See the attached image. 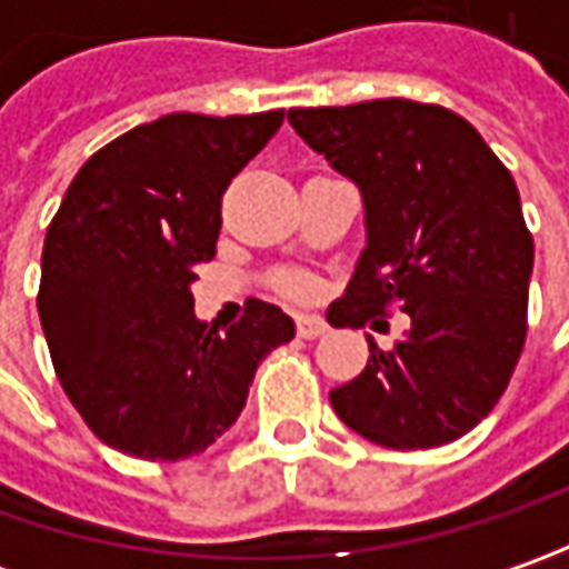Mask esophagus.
Masks as SVG:
<instances>
[{
	"label": "esophagus",
	"instance_id": "1",
	"mask_svg": "<svg viewBox=\"0 0 569 569\" xmlns=\"http://www.w3.org/2000/svg\"><path fill=\"white\" fill-rule=\"evenodd\" d=\"M326 322L319 317H297V336L300 339H319V336H326Z\"/></svg>",
	"mask_w": 569,
	"mask_h": 569
}]
</instances>
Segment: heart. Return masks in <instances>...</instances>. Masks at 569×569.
Masks as SVG:
<instances>
[{
	"label": "heart",
	"mask_w": 569,
	"mask_h": 569,
	"mask_svg": "<svg viewBox=\"0 0 569 569\" xmlns=\"http://www.w3.org/2000/svg\"><path fill=\"white\" fill-rule=\"evenodd\" d=\"M281 291L288 297H307L310 295V281L300 278V274H291V278H281Z\"/></svg>",
	"instance_id": "obj_1"
}]
</instances>
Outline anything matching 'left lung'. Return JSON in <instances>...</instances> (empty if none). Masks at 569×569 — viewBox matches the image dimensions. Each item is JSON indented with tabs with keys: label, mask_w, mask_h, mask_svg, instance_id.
<instances>
[{
	"label": "left lung",
	"mask_w": 569,
	"mask_h": 569,
	"mask_svg": "<svg viewBox=\"0 0 569 569\" xmlns=\"http://www.w3.org/2000/svg\"><path fill=\"white\" fill-rule=\"evenodd\" d=\"M288 120L363 199L367 247L332 326H363L389 303L411 317L389 351L367 339L361 377L329 402L380 447L459 440L503 396L526 345L536 247L510 170L437 103L386 98Z\"/></svg>",
	"instance_id": "obj_1"
}]
</instances>
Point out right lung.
I'll return each mask as SVG.
<instances>
[{"mask_svg":"<svg viewBox=\"0 0 569 569\" xmlns=\"http://www.w3.org/2000/svg\"><path fill=\"white\" fill-rule=\"evenodd\" d=\"M284 122L167 113L103 144L43 240L37 313L56 377L84 425L136 459L208 449L295 319L250 297L228 332L192 313V266L214 256L221 196Z\"/></svg>","mask_w":569,"mask_h":569,"instance_id":"obj_1","label":"right lung"}]
</instances>
